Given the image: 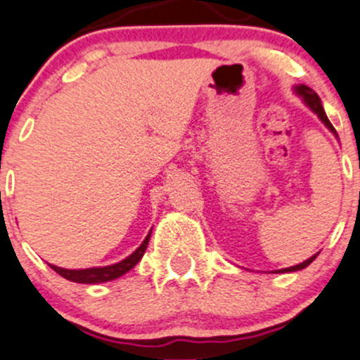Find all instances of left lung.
Returning a JSON list of instances; mask_svg holds the SVG:
<instances>
[{"label": "left lung", "instance_id": "8db88e82", "mask_svg": "<svg viewBox=\"0 0 360 360\" xmlns=\"http://www.w3.org/2000/svg\"><path fill=\"white\" fill-rule=\"evenodd\" d=\"M295 94L299 95V97H302V101L306 102V105H307V108L311 109V111L316 112V116H318V118L321 120V122L325 123V127H327L328 131H330L332 134H334V136H338L336 129H334V127H332V123L328 122L327 115H325L323 105H321L320 97H318V95L314 94V91L311 90L309 86H306V84H299V86H295ZM314 258H316V255L311 256V258H309V259H306V262L299 263V265H295V266H288V269H281V270H277V272H295V270H302V269H306V266L309 265V263H313V262H314Z\"/></svg>", "mask_w": 360, "mask_h": 360}]
</instances>
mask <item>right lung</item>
I'll return each instance as SVG.
<instances>
[{
	"mask_svg": "<svg viewBox=\"0 0 360 360\" xmlns=\"http://www.w3.org/2000/svg\"><path fill=\"white\" fill-rule=\"evenodd\" d=\"M150 231L146 235V238L143 240V244L132 252L131 256H127L125 259L122 262L115 263V265H108V266H94V269H81V270H70V269H61V266L51 265V269L54 270L56 274H60L61 277L68 281H74V283H83V285H95V283H108V281L118 279L120 276L127 274L131 269H134L138 265L139 259L143 258L146 251V245L150 242Z\"/></svg>",
	"mask_w": 360,
	"mask_h": 360,
	"instance_id": "add662e5",
	"label": "right lung"
}]
</instances>
